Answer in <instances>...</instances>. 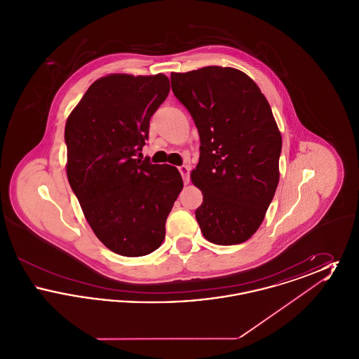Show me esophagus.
I'll list each match as a JSON object with an SVG mask.
<instances>
[{
	"label": "esophagus",
	"instance_id": "obj_1",
	"mask_svg": "<svg viewBox=\"0 0 359 359\" xmlns=\"http://www.w3.org/2000/svg\"><path fill=\"white\" fill-rule=\"evenodd\" d=\"M179 172L182 173V177H183L184 183L187 184L188 180H189V167L186 165V164H183V165H180V167H179Z\"/></svg>",
	"mask_w": 359,
	"mask_h": 359
}]
</instances>
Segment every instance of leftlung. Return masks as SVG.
I'll return each instance as SVG.
<instances>
[{"label": "left lung", "instance_id": "1", "mask_svg": "<svg viewBox=\"0 0 359 359\" xmlns=\"http://www.w3.org/2000/svg\"><path fill=\"white\" fill-rule=\"evenodd\" d=\"M171 85L201 137L191 180L203 194L195 211L202 234L217 245L245 242L264 221L280 179L283 140L272 109L258 86L231 67L172 72Z\"/></svg>", "mask_w": 359, "mask_h": 359}]
</instances>
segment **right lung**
<instances>
[{"mask_svg": "<svg viewBox=\"0 0 359 359\" xmlns=\"http://www.w3.org/2000/svg\"><path fill=\"white\" fill-rule=\"evenodd\" d=\"M168 93L163 74L109 75L88 87L66 123L69 186L95 236L120 256L160 248L183 188L175 167L138 158Z\"/></svg>", "mask_w": 359, "mask_h": 359, "instance_id": "add662e5", "label": "right lung"}]
</instances>
